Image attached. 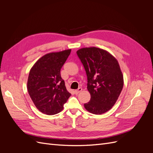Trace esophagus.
Listing matches in <instances>:
<instances>
[{"label": "esophagus", "instance_id": "34e87169", "mask_svg": "<svg viewBox=\"0 0 153 153\" xmlns=\"http://www.w3.org/2000/svg\"><path fill=\"white\" fill-rule=\"evenodd\" d=\"M82 91V87H79L77 90H75V93L76 94H78L79 93V92H80Z\"/></svg>", "mask_w": 153, "mask_h": 153}]
</instances>
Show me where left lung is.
<instances>
[{
    "label": "left lung",
    "mask_w": 153,
    "mask_h": 153,
    "mask_svg": "<svg viewBox=\"0 0 153 153\" xmlns=\"http://www.w3.org/2000/svg\"><path fill=\"white\" fill-rule=\"evenodd\" d=\"M76 53L85 68L91 94V100L84 107L92 114H104L116 103L123 87L117 60L106 50L94 47L80 48Z\"/></svg>",
    "instance_id": "left-lung-1"
}]
</instances>
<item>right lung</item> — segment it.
<instances>
[{
    "label": "right lung",
    "instance_id": "right-lung-1",
    "mask_svg": "<svg viewBox=\"0 0 153 153\" xmlns=\"http://www.w3.org/2000/svg\"><path fill=\"white\" fill-rule=\"evenodd\" d=\"M71 51L45 54L30 69L27 90L36 107L43 114L51 115L61 112L71 96L60 73Z\"/></svg>",
    "mask_w": 153,
    "mask_h": 153
}]
</instances>
